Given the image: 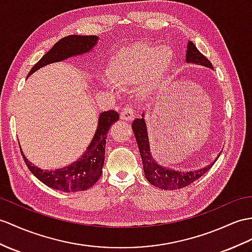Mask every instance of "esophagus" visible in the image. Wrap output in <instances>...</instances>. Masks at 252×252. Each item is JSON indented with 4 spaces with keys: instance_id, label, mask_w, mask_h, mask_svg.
<instances>
[{
    "instance_id": "34e87169",
    "label": "esophagus",
    "mask_w": 252,
    "mask_h": 252,
    "mask_svg": "<svg viewBox=\"0 0 252 252\" xmlns=\"http://www.w3.org/2000/svg\"><path fill=\"white\" fill-rule=\"evenodd\" d=\"M120 118L122 121H132L134 118L133 114V109L130 107H125L122 110Z\"/></svg>"
}]
</instances>
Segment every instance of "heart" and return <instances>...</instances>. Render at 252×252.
<instances>
[{
  "label": "heart",
  "mask_w": 252,
  "mask_h": 252,
  "mask_svg": "<svg viewBox=\"0 0 252 252\" xmlns=\"http://www.w3.org/2000/svg\"><path fill=\"white\" fill-rule=\"evenodd\" d=\"M173 53L168 46L133 44L122 48L110 61L108 73L118 87H130L140 82V93L147 94L153 84L160 80L172 62ZM111 82L103 80L106 85Z\"/></svg>",
  "instance_id": "b5f03b06"
}]
</instances>
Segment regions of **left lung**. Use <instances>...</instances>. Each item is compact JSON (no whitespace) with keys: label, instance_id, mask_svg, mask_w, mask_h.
Instances as JSON below:
<instances>
[{"label":"left lung","instance_id":"obj_1","mask_svg":"<svg viewBox=\"0 0 252 252\" xmlns=\"http://www.w3.org/2000/svg\"><path fill=\"white\" fill-rule=\"evenodd\" d=\"M186 63L202 65L213 69L212 63L198 50L193 42L190 40L187 44ZM131 127L134 137H136L137 140L141 159H142L144 175L146 180L155 187L164 190L181 189L183 187H186L189 184L200 179L202 175L207 172L218 159L217 157L212 163L206 165V167L193 171H179L176 169L164 167V165L159 164L151 154V146L149 141V134H147L146 123L144 121V113H142V118L136 119L132 122Z\"/></svg>","mask_w":252,"mask_h":252}]
</instances>
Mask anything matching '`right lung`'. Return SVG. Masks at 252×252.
<instances>
[{
  "label": "right lung",
  "instance_id": "1",
  "mask_svg": "<svg viewBox=\"0 0 252 252\" xmlns=\"http://www.w3.org/2000/svg\"><path fill=\"white\" fill-rule=\"evenodd\" d=\"M98 36L95 35H69L59 40L33 68L30 70V77L41 67L55 62L67 60L72 57L87 54L93 50L98 42ZM118 112H101L98 118L97 129L88 149L83 154L69 165L55 170H42L29 161L20 147L21 155L29 170L48 187L64 192H77L87 190L99 180L105 162V147L107 132L113 123L119 121Z\"/></svg>",
  "mask_w": 252,
  "mask_h": 252
}]
</instances>
